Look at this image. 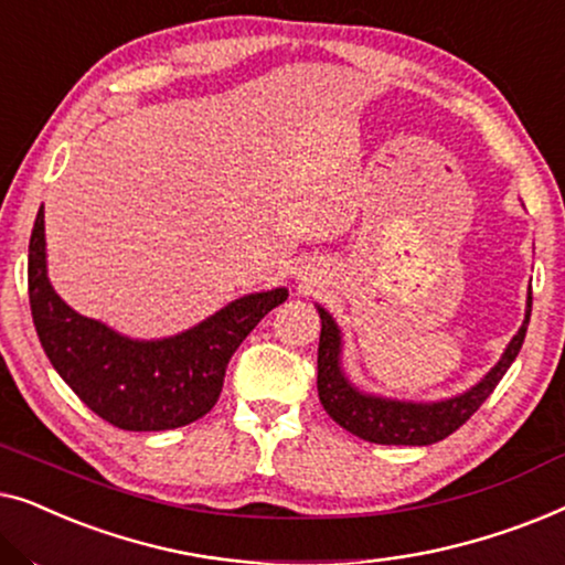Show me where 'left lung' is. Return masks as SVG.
Here are the masks:
<instances>
[{"label": "left lung", "instance_id": "obj_1", "mask_svg": "<svg viewBox=\"0 0 565 565\" xmlns=\"http://www.w3.org/2000/svg\"><path fill=\"white\" fill-rule=\"evenodd\" d=\"M321 316V339H319V398L327 414L339 427H344L360 439L375 445H435L439 439L450 437L473 416L486 398L491 396L501 377L516 354L522 350L524 334L532 313V288L527 292V311L524 321L512 342L501 354V360L478 381L473 388L460 396L445 401H429V404H414V401H396L373 396L350 383L342 370V331L329 311L316 306Z\"/></svg>", "mask_w": 565, "mask_h": 565}]
</instances>
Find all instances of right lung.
<instances>
[{
    "label": "right lung",
    "mask_w": 565,
    "mask_h": 565,
    "mask_svg": "<svg viewBox=\"0 0 565 565\" xmlns=\"http://www.w3.org/2000/svg\"><path fill=\"white\" fill-rule=\"evenodd\" d=\"M28 296L38 339L68 388L113 427L161 431L211 412L231 354L288 298V290L236 298L198 327L167 339L122 337L103 321L76 313L53 290L41 207L30 234Z\"/></svg>",
    "instance_id": "right-lung-1"
}]
</instances>
